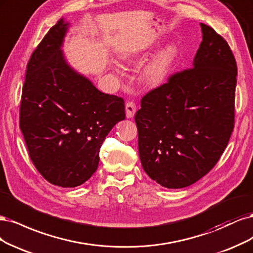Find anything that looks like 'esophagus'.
I'll return each mask as SVG.
<instances>
[{"label":"esophagus","mask_w":253,"mask_h":253,"mask_svg":"<svg viewBox=\"0 0 253 253\" xmlns=\"http://www.w3.org/2000/svg\"><path fill=\"white\" fill-rule=\"evenodd\" d=\"M125 110H126V117L128 119H131L134 117V113L136 111V106L133 102H127L125 106Z\"/></svg>","instance_id":"obj_1"}]
</instances>
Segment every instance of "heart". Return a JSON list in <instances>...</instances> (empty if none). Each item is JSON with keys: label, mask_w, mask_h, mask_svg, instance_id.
I'll return each mask as SVG.
<instances>
[{"label": "heart", "mask_w": 253, "mask_h": 253, "mask_svg": "<svg viewBox=\"0 0 253 253\" xmlns=\"http://www.w3.org/2000/svg\"><path fill=\"white\" fill-rule=\"evenodd\" d=\"M177 52V47L174 44H169L154 55L143 70L145 83L152 87L164 83L176 61ZM132 56L129 54L123 56L124 62H130Z\"/></svg>", "instance_id": "heart-1"}]
</instances>
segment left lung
I'll return each mask as SVG.
<instances>
[{"label": "left lung", "mask_w": 253, "mask_h": 253, "mask_svg": "<svg viewBox=\"0 0 253 253\" xmlns=\"http://www.w3.org/2000/svg\"><path fill=\"white\" fill-rule=\"evenodd\" d=\"M201 28L193 67L145 94L134 117L143 169L170 189L206 175L234 127L235 59L223 37L206 24L201 23Z\"/></svg>", "instance_id": "obj_1"}]
</instances>
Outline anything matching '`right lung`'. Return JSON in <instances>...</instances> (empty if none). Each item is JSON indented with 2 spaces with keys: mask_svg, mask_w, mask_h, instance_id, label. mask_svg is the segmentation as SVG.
<instances>
[{
  "mask_svg": "<svg viewBox=\"0 0 253 253\" xmlns=\"http://www.w3.org/2000/svg\"><path fill=\"white\" fill-rule=\"evenodd\" d=\"M68 23L49 29L27 64L20 128L29 157L49 183L72 188L95 172L106 135L125 119L124 100L73 70L61 49Z\"/></svg>",
  "mask_w": 253,
  "mask_h": 253,
  "instance_id": "right-lung-1",
  "label": "right lung"
}]
</instances>
